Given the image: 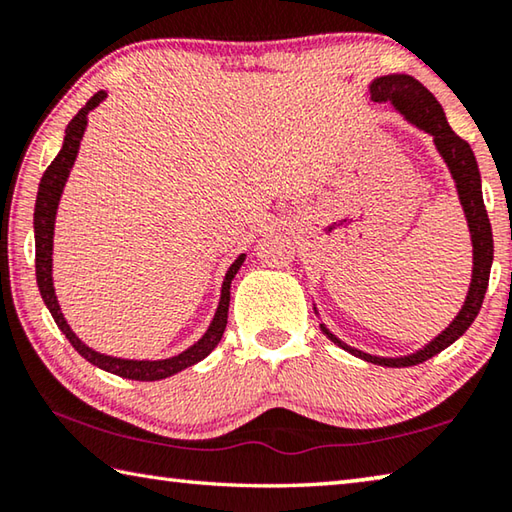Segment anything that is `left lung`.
<instances>
[{"label": "left lung", "mask_w": 512, "mask_h": 512, "mask_svg": "<svg viewBox=\"0 0 512 512\" xmlns=\"http://www.w3.org/2000/svg\"><path fill=\"white\" fill-rule=\"evenodd\" d=\"M370 99L391 103V106L400 112L409 124H413L415 128H420V131L429 133L433 137L436 151L440 153V158L445 160L447 169L452 173L456 183L458 201L463 205L465 221H467V228H470V239H472V282H470V289H467L463 307L452 323H449L443 332L436 336V339H431L427 345H424V348L415 350L411 354H404V357H377V354H368L363 350L352 348L348 343H343L339 336H334L323 323H320V329H323L327 339L339 345V348H343L345 352L354 354V357H359L368 363H375V366L406 368V366H418V363L436 357L438 352L449 348L456 339H461V336L467 332V327L474 323V318L479 316V309L483 305L485 289H488L495 244H492L490 219L483 205L479 164H476L470 144L461 140V137L452 131V126L447 124L443 106L436 101V97H433V94L424 88L418 79H413L409 74H388V76H379V79L370 83ZM314 311L318 314L316 307Z\"/></svg>", "instance_id": "obj_1"}]
</instances>
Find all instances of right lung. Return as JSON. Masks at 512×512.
<instances>
[{"label": "right lung", "instance_id": "right-lung-1", "mask_svg": "<svg viewBox=\"0 0 512 512\" xmlns=\"http://www.w3.org/2000/svg\"><path fill=\"white\" fill-rule=\"evenodd\" d=\"M106 97H108V92L101 90L94 94V97L85 103L79 112H76V117L69 121L65 128L63 149L58 151L54 162L49 164L45 173H42L38 198H36V212H33V232H36V280H38L40 296H42V300H45L49 314L54 316L60 332L67 336V341L72 343V348L79 352L83 359H88L92 366L112 372V375H117V377L135 379V381H158V379H167L171 375H176V372L194 366V363H198V361H203L207 354H210L216 345H219L221 336L225 332V325H228L230 284H232V280H235V275L241 268V264H244L246 255L241 253L228 268V273H225L223 284H221L219 307H216V311H214L210 327L205 329V334L201 336V339H198L194 345H189L187 350L176 354V357L155 359V361L110 357V354H101L97 350H92L90 345H85L79 336L72 332V327L67 325L63 311H60L56 289H54V277H51V268H54V259H51V255H54V225H56V212H58L60 196H63L69 171H72V167H74V160H76V155H79L83 133H85V128H88L90 110L97 108Z\"/></svg>", "mask_w": 512, "mask_h": 512}]
</instances>
